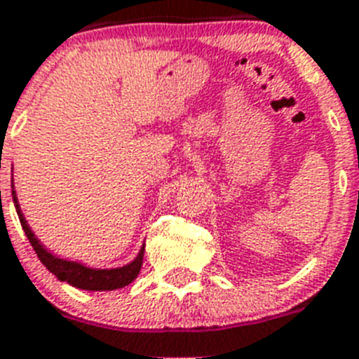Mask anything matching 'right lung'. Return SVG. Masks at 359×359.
<instances>
[{
    "instance_id": "1",
    "label": "right lung",
    "mask_w": 359,
    "mask_h": 359,
    "mask_svg": "<svg viewBox=\"0 0 359 359\" xmlns=\"http://www.w3.org/2000/svg\"><path fill=\"white\" fill-rule=\"evenodd\" d=\"M13 199L14 205H16V212H18L20 223L23 226V232L27 236V240L31 241L34 252L38 255L40 262L57 276L58 280L68 282V284L75 285V287H81V290L110 291L129 285L138 276L140 269H142V264H144V247L140 250V255L136 256V260L130 262L125 267H118V269H90V267H84V265L77 264V262H66L60 260V258H55L51 252H48V250L40 245V241L34 238V234L29 229L27 221L23 219L22 212H20L18 199H16L14 191Z\"/></svg>"
}]
</instances>
